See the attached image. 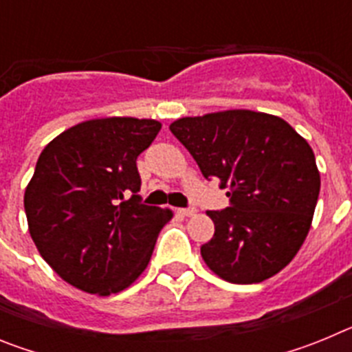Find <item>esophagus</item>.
I'll list each match as a JSON object with an SVG mask.
<instances>
[{
	"label": "esophagus",
	"mask_w": 352,
	"mask_h": 352,
	"mask_svg": "<svg viewBox=\"0 0 352 352\" xmlns=\"http://www.w3.org/2000/svg\"><path fill=\"white\" fill-rule=\"evenodd\" d=\"M178 211L183 214V217H192V214L197 213V210H195V208H179Z\"/></svg>",
	"instance_id": "34e87169"
}]
</instances>
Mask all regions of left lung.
Here are the masks:
<instances>
[{"instance_id":"8db88e82","label":"left lung","mask_w":352,"mask_h":352,"mask_svg":"<svg viewBox=\"0 0 352 352\" xmlns=\"http://www.w3.org/2000/svg\"><path fill=\"white\" fill-rule=\"evenodd\" d=\"M170 132L231 206L206 211L208 268L231 284H257L284 270L309 234L321 190L312 148L278 116L247 109L182 118Z\"/></svg>"}]
</instances>
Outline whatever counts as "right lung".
Returning <instances> with one entry per match:
<instances>
[{"label":"right lung","mask_w":352,"mask_h":352,"mask_svg":"<svg viewBox=\"0 0 352 352\" xmlns=\"http://www.w3.org/2000/svg\"><path fill=\"white\" fill-rule=\"evenodd\" d=\"M162 125L155 120L82 121L52 139L24 192L40 256L74 287L109 296L148 266L173 211L141 203L139 155Z\"/></svg>","instance_id":"add662e5"}]
</instances>
